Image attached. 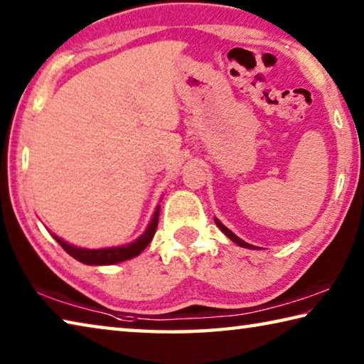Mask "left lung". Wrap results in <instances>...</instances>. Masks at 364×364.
<instances>
[{
	"label": "left lung",
	"instance_id": "left-lung-1",
	"mask_svg": "<svg viewBox=\"0 0 364 364\" xmlns=\"http://www.w3.org/2000/svg\"><path fill=\"white\" fill-rule=\"evenodd\" d=\"M215 223H217V226L220 228V230H221V232H223L225 234V236H228V237H230L231 239V241L234 242V244H237L239 245V247H244V249H257L255 247V245H252V244H247V242H245V241H242V239H239L237 236H236V234H234L231 230H228V228L223 225V223H221V221L218 220V218H215Z\"/></svg>",
	"mask_w": 364,
	"mask_h": 364
}]
</instances>
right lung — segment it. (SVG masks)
I'll list each match as a JSON object with an SVG mask.
<instances>
[{"label":"right lung","instance_id":"right-lung-1","mask_svg":"<svg viewBox=\"0 0 364 364\" xmlns=\"http://www.w3.org/2000/svg\"><path fill=\"white\" fill-rule=\"evenodd\" d=\"M159 210H160V205L156 207V212H154L149 225H147L146 231L141 234L138 239H134V241L130 244L117 245V247L83 249V247H77V245L65 242L64 239L58 237L56 234H51V236L56 239V241L60 244V247H63L67 254L78 262H82L85 264H115V263H120V262H125V260H130V258L138 257L141 252L149 245L154 234H156V228L159 223Z\"/></svg>","mask_w":364,"mask_h":364}]
</instances>
